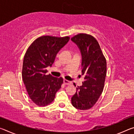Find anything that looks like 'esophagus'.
Wrapping results in <instances>:
<instances>
[{"mask_svg":"<svg viewBox=\"0 0 134 134\" xmlns=\"http://www.w3.org/2000/svg\"><path fill=\"white\" fill-rule=\"evenodd\" d=\"M63 82H64V83L65 84V85H70V84L71 83V81H69V80H65V79H64V80H63Z\"/></svg>","mask_w":134,"mask_h":134,"instance_id":"1","label":"esophagus"}]
</instances>
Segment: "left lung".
<instances>
[{
    "label": "left lung",
    "instance_id": "1",
    "mask_svg": "<svg viewBox=\"0 0 134 134\" xmlns=\"http://www.w3.org/2000/svg\"><path fill=\"white\" fill-rule=\"evenodd\" d=\"M71 40L80 50L81 72L85 76L82 86L76 88V93L71 97V103L78 109L87 110L94 105L103 92L106 60L98 42L93 36L79 34Z\"/></svg>",
    "mask_w": 134,
    "mask_h": 134
}]
</instances>
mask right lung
I'll list each match as a JSON object with an SVG mask.
<instances>
[{
	"label": "right lung",
	"mask_w": 134,
	"mask_h": 134,
	"mask_svg": "<svg viewBox=\"0 0 134 134\" xmlns=\"http://www.w3.org/2000/svg\"><path fill=\"white\" fill-rule=\"evenodd\" d=\"M69 37L42 36L32 43L25 54L22 76L32 101L39 106L48 105L55 98L63 83L62 77L46 74L57 54L67 44Z\"/></svg>",
	"instance_id": "right-lung-1"
}]
</instances>
